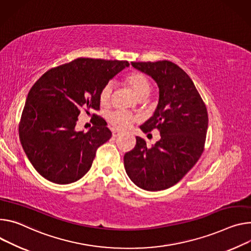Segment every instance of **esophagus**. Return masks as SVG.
Here are the masks:
<instances>
[{"label": "esophagus", "instance_id": "obj_1", "mask_svg": "<svg viewBox=\"0 0 251 251\" xmlns=\"http://www.w3.org/2000/svg\"><path fill=\"white\" fill-rule=\"evenodd\" d=\"M120 135V133L118 132V131H113V133H112V136L114 138H116V137H118V136Z\"/></svg>", "mask_w": 251, "mask_h": 251}]
</instances>
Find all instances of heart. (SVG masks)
<instances>
[{
  "instance_id": "1",
  "label": "heart",
  "mask_w": 251,
  "mask_h": 251,
  "mask_svg": "<svg viewBox=\"0 0 251 251\" xmlns=\"http://www.w3.org/2000/svg\"><path fill=\"white\" fill-rule=\"evenodd\" d=\"M123 83L128 88H130L135 96L142 100L148 97L151 92V82L148 77L140 72H132L127 74L123 78ZM113 83H107L99 94V102L102 106H108L111 102L113 95ZM136 120V118L130 113L122 110H117L110 113L108 115L109 123L118 130H127L131 124Z\"/></svg>"
}]
</instances>
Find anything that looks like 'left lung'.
Returning <instances> with one entry per match:
<instances>
[{
    "instance_id": "left-lung-1",
    "label": "left lung",
    "mask_w": 251,
    "mask_h": 251,
    "mask_svg": "<svg viewBox=\"0 0 251 251\" xmlns=\"http://www.w3.org/2000/svg\"><path fill=\"white\" fill-rule=\"evenodd\" d=\"M131 65L158 85L157 108L140 129L147 133L157 128L161 139L148 148L137 136L134 149L124 155V167L138 187L164 190L183 178L200 158L208 128L206 106L190 77L176 64L164 60Z\"/></svg>"
}]
</instances>
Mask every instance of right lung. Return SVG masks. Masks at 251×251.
Returning <instances> with one entry per match:
<instances>
[{"instance_id":"add662e5","label":"right lung","mask_w":251,"mask_h":251,"mask_svg":"<svg viewBox=\"0 0 251 251\" xmlns=\"http://www.w3.org/2000/svg\"><path fill=\"white\" fill-rule=\"evenodd\" d=\"M129 66L127 61L78 58L45 73L31 88L19 125L20 141L37 172L56 184L81 179L99 146L112 136L101 117L77 131L82 110L100 109L102 88ZM95 116V114H93Z\"/></svg>"}]
</instances>
